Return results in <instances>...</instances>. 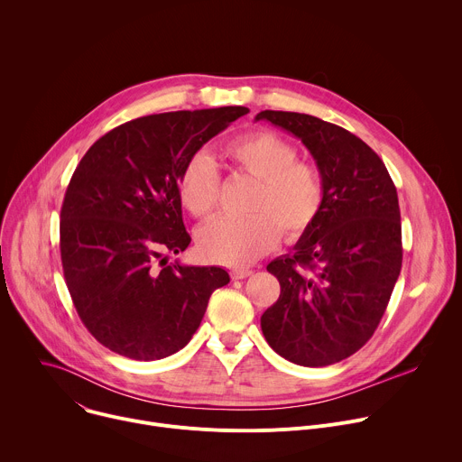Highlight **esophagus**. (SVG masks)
I'll return each mask as SVG.
<instances>
[{
	"label": "esophagus",
	"mask_w": 462,
	"mask_h": 462,
	"mask_svg": "<svg viewBox=\"0 0 462 462\" xmlns=\"http://www.w3.org/2000/svg\"><path fill=\"white\" fill-rule=\"evenodd\" d=\"M250 274H252V271H248V269H234V271L230 273L232 280H245V278H248Z\"/></svg>",
	"instance_id": "esophagus-1"
}]
</instances>
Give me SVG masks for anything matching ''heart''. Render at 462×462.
Instances as JSON below:
<instances>
[{"label": "heart", "instance_id": "heart-1", "mask_svg": "<svg viewBox=\"0 0 462 462\" xmlns=\"http://www.w3.org/2000/svg\"><path fill=\"white\" fill-rule=\"evenodd\" d=\"M228 166L255 179L250 217H217L197 232V250L228 267L250 265L282 239H298L319 217L325 205V177L309 159H298L296 146L273 129H250L223 148ZM219 173L205 153L186 159L177 177L180 207L197 219L208 217L219 197Z\"/></svg>", "mask_w": 462, "mask_h": 462}]
</instances>
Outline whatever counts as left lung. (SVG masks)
I'll use <instances>...</instances> for the list:
<instances>
[{"label": "left lung", "instance_id": "obj_1", "mask_svg": "<svg viewBox=\"0 0 462 462\" xmlns=\"http://www.w3.org/2000/svg\"><path fill=\"white\" fill-rule=\"evenodd\" d=\"M307 146L325 177V205L287 254L267 271L278 301L261 331L285 360L321 367L367 344L385 312L402 267L399 195L382 159L351 131L318 116L261 111Z\"/></svg>", "mask_w": 462, "mask_h": 462}]
</instances>
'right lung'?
I'll list each match as a JSON object with an SVG mask.
<instances>
[{"mask_svg": "<svg viewBox=\"0 0 462 462\" xmlns=\"http://www.w3.org/2000/svg\"><path fill=\"white\" fill-rule=\"evenodd\" d=\"M243 106L148 115L116 125L77 166L60 212L65 285L88 331L134 360L182 349L212 292L230 282L219 267L168 263L191 237L177 177Z\"/></svg>", "mask_w": 462, "mask_h": 462, "instance_id": "obj_1", "label": "right lung"}]
</instances>
